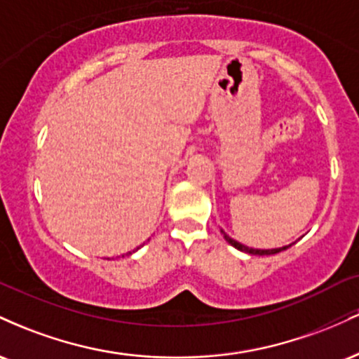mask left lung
<instances>
[{
  "instance_id": "left-lung-1",
  "label": "left lung",
  "mask_w": 359,
  "mask_h": 359,
  "mask_svg": "<svg viewBox=\"0 0 359 359\" xmlns=\"http://www.w3.org/2000/svg\"><path fill=\"white\" fill-rule=\"evenodd\" d=\"M221 233L224 234V240L228 241L229 245L234 246V248H236V250H240V251H245V253H250V255H275V253H280V251H283V250L290 248V246L294 245V243H292V245H288V246H282V248H273V250H255V248H248V246L241 245V243L234 241L233 238H229L228 234H226L224 231H221Z\"/></svg>"
}]
</instances>
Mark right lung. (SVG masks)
Segmentation results:
<instances>
[{"instance_id": "add662e5", "label": "right lung", "mask_w": 359, "mask_h": 359, "mask_svg": "<svg viewBox=\"0 0 359 359\" xmlns=\"http://www.w3.org/2000/svg\"><path fill=\"white\" fill-rule=\"evenodd\" d=\"M138 250V248H137ZM133 253H135V250H133ZM126 255H131V251H130V253H126Z\"/></svg>"}]
</instances>
